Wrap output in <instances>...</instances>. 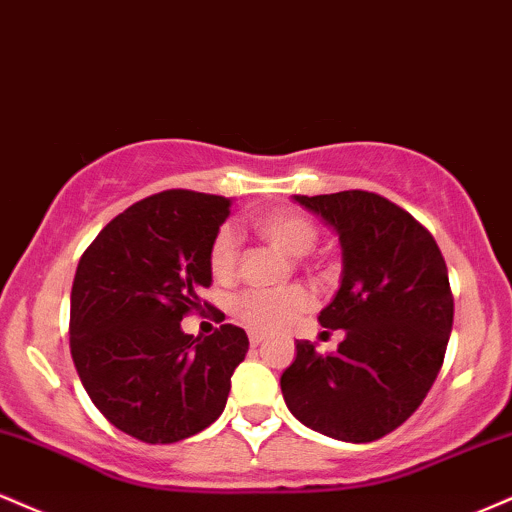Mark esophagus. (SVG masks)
<instances>
[{
	"label": "esophagus",
	"instance_id": "obj_1",
	"mask_svg": "<svg viewBox=\"0 0 512 512\" xmlns=\"http://www.w3.org/2000/svg\"><path fill=\"white\" fill-rule=\"evenodd\" d=\"M263 340H266V335H263V333H258V330H249V342H251V347L261 345Z\"/></svg>",
	"mask_w": 512,
	"mask_h": 512
}]
</instances>
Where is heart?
<instances>
[{"mask_svg":"<svg viewBox=\"0 0 512 512\" xmlns=\"http://www.w3.org/2000/svg\"><path fill=\"white\" fill-rule=\"evenodd\" d=\"M254 230L258 237L266 239L275 249H280L287 256H306L316 246L318 227L311 218L304 213L290 208L268 210V213L256 215ZM239 266V244L237 234L230 225H222L218 232L213 234L208 246V268L215 280L227 282L237 275ZM314 304L311 292L304 290L302 285L282 287V290H249L239 294L234 302V314H237L246 326L273 330L282 328L304 314L309 306Z\"/></svg>","mask_w":512,"mask_h":512,"instance_id":"1","label":"heart"}]
</instances>
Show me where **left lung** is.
Wrapping results in <instances>:
<instances>
[{"label":"left lung","mask_w":512,"mask_h":512,"mask_svg":"<svg viewBox=\"0 0 512 512\" xmlns=\"http://www.w3.org/2000/svg\"><path fill=\"white\" fill-rule=\"evenodd\" d=\"M294 201L340 234L342 285L318 321L345 340L335 354L299 340L282 398L318 434L376 441L412 417L443 366L455 311L446 261L422 222L371 191Z\"/></svg>","instance_id":"1"}]
</instances>
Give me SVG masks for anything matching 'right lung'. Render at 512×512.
<instances>
[{
    "label": "right lung",
    "instance_id": "add662e5",
    "mask_svg": "<svg viewBox=\"0 0 512 512\" xmlns=\"http://www.w3.org/2000/svg\"><path fill=\"white\" fill-rule=\"evenodd\" d=\"M230 208L225 196L160 191L107 222L78 261L69 318L78 378L102 417L143 443H177L213 424L249 350L232 323L206 338L179 326L215 309L201 292Z\"/></svg>",
    "mask_w": 512,
    "mask_h": 512
}]
</instances>
